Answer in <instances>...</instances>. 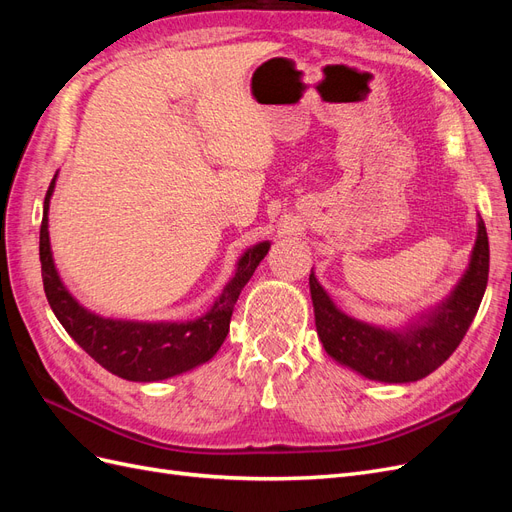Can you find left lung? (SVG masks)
<instances>
[{
  "label": "left lung",
  "mask_w": 512,
  "mask_h": 512,
  "mask_svg": "<svg viewBox=\"0 0 512 512\" xmlns=\"http://www.w3.org/2000/svg\"><path fill=\"white\" fill-rule=\"evenodd\" d=\"M476 241L466 273L433 307L395 329L356 320L339 309L309 273L316 331L331 359L356 374L389 384L416 382L436 371L461 344L483 301L489 277V239L478 215Z\"/></svg>",
  "instance_id": "left-lung-1"
}]
</instances>
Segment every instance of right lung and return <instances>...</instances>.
Segmentation results:
<instances>
[{
  "label": "right lung",
  "instance_id": "obj_1",
  "mask_svg": "<svg viewBox=\"0 0 512 512\" xmlns=\"http://www.w3.org/2000/svg\"><path fill=\"white\" fill-rule=\"evenodd\" d=\"M57 173L44 196L40 226V262L46 299L61 327L91 359L111 374L130 382H158L211 361L228 335L232 309L243 286L250 282L271 241H260L239 256L235 275L203 316L194 320H123L89 312L76 301L57 273L51 237L49 207Z\"/></svg>",
  "mask_w": 512,
  "mask_h": 512
}]
</instances>
